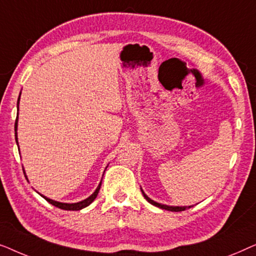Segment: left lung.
Returning a JSON list of instances; mask_svg holds the SVG:
<instances>
[{"label":"left lung","mask_w":256,"mask_h":256,"mask_svg":"<svg viewBox=\"0 0 256 256\" xmlns=\"http://www.w3.org/2000/svg\"><path fill=\"white\" fill-rule=\"evenodd\" d=\"M141 191H142V194H143V197H144L146 200H148L150 204H152V205H155V206H157V208H163V210H166V211H172V212H180V211H185V210L186 208H190L191 206H168V205H163V204H160V202H154L152 199H150L148 196H146L144 192H143V190L141 188Z\"/></svg>","instance_id":"1"}]
</instances>
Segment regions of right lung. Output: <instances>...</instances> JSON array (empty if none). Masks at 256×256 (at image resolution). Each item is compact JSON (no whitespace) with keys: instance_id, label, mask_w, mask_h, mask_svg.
Returning a JSON list of instances; mask_svg holds the SVG:
<instances>
[{"instance_id":"add662e5","label":"right lung","mask_w":256,"mask_h":256,"mask_svg":"<svg viewBox=\"0 0 256 256\" xmlns=\"http://www.w3.org/2000/svg\"><path fill=\"white\" fill-rule=\"evenodd\" d=\"M18 102H20V98H18V100H17V106H18ZM15 138H16L17 146H18V141H17V118H16V122H15ZM101 182H102V180H101ZM101 182H100L99 186L96 188V190L94 191L93 194H90L88 198L84 199V200L79 202H73V204H68V202H59L52 200V199L45 197V196H42V194L40 196L45 199V200L48 202H50V204H52L54 206H56V208H62V210H66V211H79V210H82L84 208H86V206H88L90 202H93L94 199L96 198L98 194H99L100 186H101Z\"/></svg>"}]
</instances>
